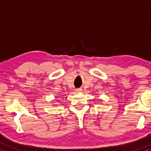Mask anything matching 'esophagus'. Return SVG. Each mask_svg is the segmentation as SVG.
<instances>
[{
	"mask_svg": "<svg viewBox=\"0 0 151 151\" xmlns=\"http://www.w3.org/2000/svg\"><path fill=\"white\" fill-rule=\"evenodd\" d=\"M76 92H81V91H82V89L81 88H78V89H76Z\"/></svg>",
	"mask_w": 151,
	"mask_h": 151,
	"instance_id": "obj_1",
	"label": "esophagus"
}]
</instances>
